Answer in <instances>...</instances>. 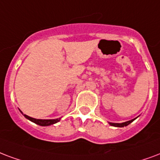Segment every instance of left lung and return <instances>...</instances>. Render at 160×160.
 I'll return each mask as SVG.
<instances>
[{
	"label": "left lung",
	"instance_id": "8db88e82",
	"mask_svg": "<svg viewBox=\"0 0 160 160\" xmlns=\"http://www.w3.org/2000/svg\"><path fill=\"white\" fill-rule=\"evenodd\" d=\"M135 119H132V120H130V121H128V122H122V123H112V122H110V125L111 126H114V127H118V128H122V127H126L128 126V124H130L132 122L134 121Z\"/></svg>",
	"mask_w": 160,
	"mask_h": 160
}]
</instances>
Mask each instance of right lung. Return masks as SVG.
I'll use <instances>...</instances> for the list:
<instances>
[{
    "label": "right lung",
    "instance_id": "add662e5",
    "mask_svg": "<svg viewBox=\"0 0 160 160\" xmlns=\"http://www.w3.org/2000/svg\"><path fill=\"white\" fill-rule=\"evenodd\" d=\"M24 117L26 118H28V120L33 122L34 123L38 124V125H40V126H49V125H52V124H54L56 122H58V121L60 120V118L58 119H49V120H42V119H36V118H32L31 117H28L24 114Z\"/></svg>",
    "mask_w": 160,
    "mask_h": 160
}]
</instances>
